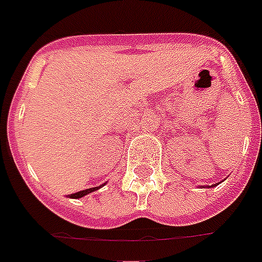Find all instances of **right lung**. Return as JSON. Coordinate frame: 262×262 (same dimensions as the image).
Segmentation results:
<instances>
[{"label": "right lung", "mask_w": 262, "mask_h": 262, "mask_svg": "<svg viewBox=\"0 0 262 262\" xmlns=\"http://www.w3.org/2000/svg\"><path fill=\"white\" fill-rule=\"evenodd\" d=\"M101 188V186H95V188H90V189H85V190H80L77 193H73V194H69V198H73V199H78V198H82V196H85V194L91 193L94 190H98Z\"/></svg>", "instance_id": "add662e5"}]
</instances>
